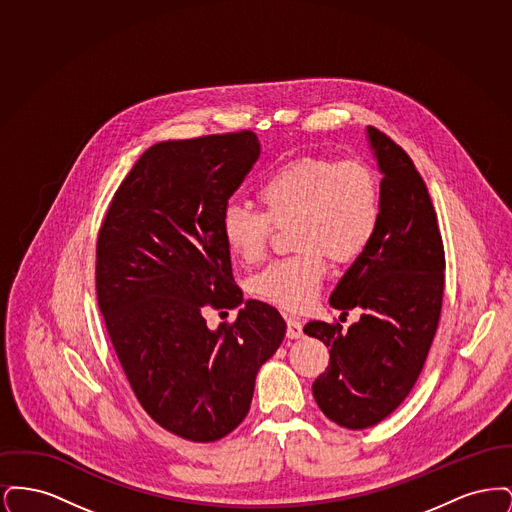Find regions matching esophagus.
Returning a JSON list of instances; mask_svg holds the SVG:
<instances>
[{
	"instance_id": "esophagus-1",
	"label": "esophagus",
	"mask_w": 512,
	"mask_h": 512,
	"mask_svg": "<svg viewBox=\"0 0 512 512\" xmlns=\"http://www.w3.org/2000/svg\"><path fill=\"white\" fill-rule=\"evenodd\" d=\"M286 324H288L286 336H288L290 340H297V338H301V336H303V326H301L299 318L286 317Z\"/></svg>"
}]
</instances>
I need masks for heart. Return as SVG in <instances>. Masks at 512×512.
<instances>
[{
  "label": "heart",
  "mask_w": 512,
  "mask_h": 512,
  "mask_svg": "<svg viewBox=\"0 0 512 512\" xmlns=\"http://www.w3.org/2000/svg\"><path fill=\"white\" fill-rule=\"evenodd\" d=\"M263 211L232 203L222 211L220 234L244 263L265 257L274 226H290L297 253L251 276L253 297L284 311H303L334 265L357 261L372 244L382 213L380 180L361 159L305 155L268 172L257 188Z\"/></svg>",
  "instance_id": "obj_1"
}]
</instances>
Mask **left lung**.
Instances as JSON below:
<instances>
[{
	"instance_id": "1",
	"label": "left lung",
	"mask_w": 512,
	"mask_h": 512,
	"mask_svg": "<svg viewBox=\"0 0 512 512\" xmlns=\"http://www.w3.org/2000/svg\"><path fill=\"white\" fill-rule=\"evenodd\" d=\"M384 174L378 232L343 274L330 305L361 320L309 322L303 332L330 347V363L313 384L320 411L349 430L390 416L411 393L438 330L445 251L426 182L407 151L368 126Z\"/></svg>"
}]
</instances>
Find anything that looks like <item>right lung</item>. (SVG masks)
<instances>
[{"mask_svg":"<svg viewBox=\"0 0 512 512\" xmlns=\"http://www.w3.org/2000/svg\"><path fill=\"white\" fill-rule=\"evenodd\" d=\"M259 153L251 130L155 144L99 228V311L124 376L161 428L190 441L240 426L257 370L286 334L280 313L255 299L217 330L203 317L242 305L220 217Z\"/></svg>","mask_w":512,"mask_h":512,"instance_id":"1","label":"right lung"}]
</instances>
